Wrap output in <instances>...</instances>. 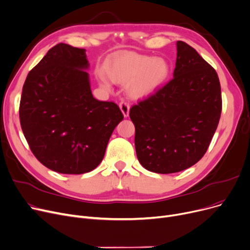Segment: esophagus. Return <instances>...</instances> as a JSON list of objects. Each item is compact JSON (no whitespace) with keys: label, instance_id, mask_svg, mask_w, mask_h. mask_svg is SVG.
I'll list each match as a JSON object with an SVG mask.
<instances>
[{"label":"esophagus","instance_id":"1","mask_svg":"<svg viewBox=\"0 0 250 250\" xmlns=\"http://www.w3.org/2000/svg\"><path fill=\"white\" fill-rule=\"evenodd\" d=\"M120 107L122 112L124 113L125 117L128 116V112H129V104L125 101V100H122L120 103Z\"/></svg>","mask_w":250,"mask_h":250}]
</instances>
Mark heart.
<instances>
[{
  "instance_id": "heart-1",
  "label": "heart",
  "mask_w": 250,
  "mask_h": 250,
  "mask_svg": "<svg viewBox=\"0 0 250 250\" xmlns=\"http://www.w3.org/2000/svg\"><path fill=\"white\" fill-rule=\"evenodd\" d=\"M103 71L111 82L125 83L129 80L128 94L141 98L150 95L165 82L169 75V64L163 59L123 52L109 58Z\"/></svg>"
}]
</instances>
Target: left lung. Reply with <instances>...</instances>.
Returning <instances> with one entry per match:
<instances>
[{"label":"left lung","instance_id":"obj_1","mask_svg":"<svg viewBox=\"0 0 250 250\" xmlns=\"http://www.w3.org/2000/svg\"><path fill=\"white\" fill-rule=\"evenodd\" d=\"M173 78L129 109L143 167L168 174L189 168L207 152L222 112L217 72L178 41Z\"/></svg>","mask_w":250,"mask_h":250}]
</instances>
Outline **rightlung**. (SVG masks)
<instances>
[{"mask_svg":"<svg viewBox=\"0 0 250 250\" xmlns=\"http://www.w3.org/2000/svg\"><path fill=\"white\" fill-rule=\"evenodd\" d=\"M84 48L59 43L29 72L19 106L24 137L36 159L63 174H82L102 161L124 114L92 95Z\"/></svg>","mask_w":250,"mask_h":250,"instance_id":"obj_1","label":"right lung"}]
</instances>
